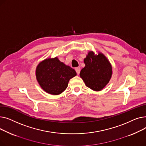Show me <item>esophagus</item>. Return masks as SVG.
Instances as JSON below:
<instances>
[{"mask_svg": "<svg viewBox=\"0 0 146 146\" xmlns=\"http://www.w3.org/2000/svg\"><path fill=\"white\" fill-rule=\"evenodd\" d=\"M75 70H76V73H77L78 74H79L80 72V68L79 67H76L75 68Z\"/></svg>", "mask_w": 146, "mask_h": 146, "instance_id": "1", "label": "esophagus"}]
</instances>
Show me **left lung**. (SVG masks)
<instances>
[{"label": "left lung", "mask_w": 146, "mask_h": 146, "mask_svg": "<svg viewBox=\"0 0 146 146\" xmlns=\"http://www.w3.org/2000/svg\"><path fill=\"white\" fill-rule=\"evenodd\" d=\"M85 67L80 73L87 87L95 91L102 90L111 78L112 68L109 60L101 52L95 55L89 51L84 59Z\"/></svg>", "instance_id": "left-lung-1"}]
</instances>
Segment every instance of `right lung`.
<instances>
[{"label":"right lung","instance_id":"1","mask_svg":"<svg viewBox=\"0 0 146 146\" xmlns=\"http://www.w3.org/2000/svg\"><path fill=\"white\" fill-rule=\"evenodd\" d=\"M36 78L46 92L57 95L67 88L71 78L76 76V71L61 62L57 57L45 59L36 68Z\"/></svg>","mask_w":146,"mask_h":146}]
</instances>
